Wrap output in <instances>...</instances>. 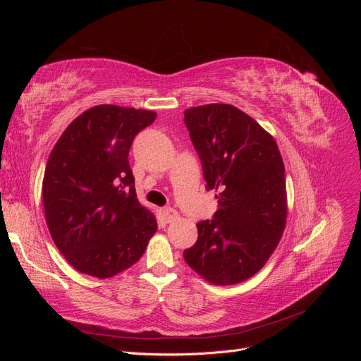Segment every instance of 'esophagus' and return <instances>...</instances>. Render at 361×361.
I'll return each instance as SVG.
<instances>
[{
    "label": "esophagus",
    "instance_id": "obj_1",
    "mask_svg": "<svg viewBox=\"0 0 361 361\" xmlns=\"http://www.w3.org/2000/svg\"><path fill=\"white\" fill-rule=\"evenodd\" d=\"M162 215H164V218H166L167 223L174 221V220H176V218L179 216V215H178V211L173 209V207H164V209H162Z\"/></svg>",
    "mask_w": 361,
    "mask_h": 361
}]
</instances>
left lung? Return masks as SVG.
<instances>
[{
	"label": "left lung",
	"instance_id": "8db88e82",
	"mask_svg": "<svg viewBox=\"0 0 361 361\" xmlns=\"http://www.w3.org/2000/svg\"><path fill=\"white\" fill-rule=\"evenodd\" d=\"M183 114L206 190H220L216 212L197 223L199 238L183 259L214 285H235L265 265L285 231V166L274 138L236 106L209 104Z\"/></svg>",
	"mask_w": 361,
	"mask_h": 361
}]
</instances>
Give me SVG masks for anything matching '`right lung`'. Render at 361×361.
Returning <instances> with one entry per match:
<instances>
[{
    "label": "right lung",
    "instance_id": "1",
    "mask_svg": "<svg viewBox=\"0 0 361 361\" xmlns=\"http://www.w3.org/2000/svg\"><path fill=\"white\" fill-rule=\"evenodd\" d=\"M155 118L154 111L97 105L51 152L42 188L47 224L60 253L84 274L108 279L133 267L157 232L128 159L135 135Z\"/></svg>",
    "mask_w": 361,
    "mask_h": 361
}]
</instances>
